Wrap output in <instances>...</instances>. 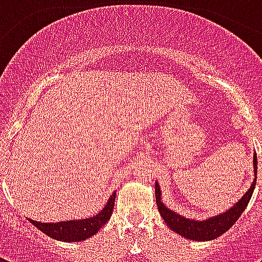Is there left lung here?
<instances>
[{
    "instance_id": "8db88e82",
    "label": "left lung",
    "mask_w": 262,
    "mask_h": 262,
    "mask_svg": "<svg viewBox=\"0 0 262 262\" xmlns=\"http://www.w3.org/2000/svg\"><path fill=\"white\" fill-rule=\"evenodd\" d=\"M254 172H255V180L251 184V187L247 192L244 193V196L238 201V202L230 208L227 212L222 214H217L214 217H210L203 222H198V220L187 219L181 214H177L165 206L164 203L161 202V192H160L159 184H156V202L159 206L160 214L163 216V219L170 227L171 230H174L178 234H181L185 238H191V240H196V242H206V240H213L222 236L223 233L230 229L231 226L236 223V220L242 216L244 209L247 208L250 199L253 196L254 188H255V182H257V154H254Z\"/></svg>"
}]
</instances>
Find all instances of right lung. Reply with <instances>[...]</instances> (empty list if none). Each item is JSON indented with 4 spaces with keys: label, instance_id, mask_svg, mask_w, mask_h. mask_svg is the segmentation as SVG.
<instances>
[{
    "label": "right lung",
    "instance_id": "add662e5",
    "mask_svg": "<svg viewBox=\"0 0 262 262\" xmlns=\"http://www.w3.org/2000/svg\"><path fill=\"white\" fill-rule=\"evenodd\" d=\"M115 196H116V192L111 195L106 206L90 219L69 220V222H59V223H40L32 219H29V222L52 238H56L60 242H81L94 236L108 222L114 212Z\"/></svg>",
    "mask_w": 262,
    "mask_h": 262
}]
</instances>
